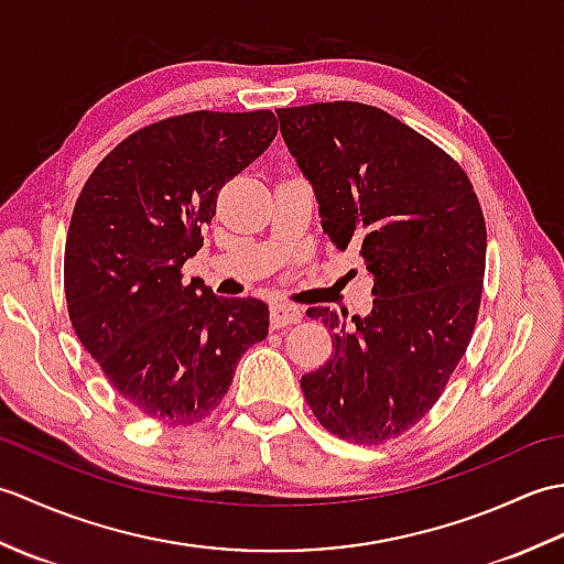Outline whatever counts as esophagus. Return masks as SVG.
<instances>
[{"label":"esophagus","mask_w":564,"mask_h":564,"mask_svg":"<svg viewBox=\"0 0 564 564\" xmlns=\"http://www.w3.org/2000/svg\"><path fill=\"white\" fill-rule=\"evenodd\" d=\"M303 319V310L295 307L291 303H273L271 305V327H289L297 325Z\"/></svg>","instance_id":"esophagus-1"}]
</instances>
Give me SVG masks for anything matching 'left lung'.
Wrapping results in <instances>:
<instances>
[{
	"label": "left lung",
	"instance_id": "8db88e82",
	"mask_svg": "<svg viewBox=\"0 0 564 564\" xmlns=\"http://www.w3.org/2000/svg\"><path fill=\"white\" fill-rule=\"evenodd\" d=\"M285 148L315 191L319 225L358 249L373 310L346 325L329 307V361L301 378L334 436L382 443L414 426L446 388L480 310L487 230L470 178L434 142L376 106L310 104L275 111Z\"/></svg>",
	"mask_w": 564,
	"mask_h": 564
}]
</instances>
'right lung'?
Wrapping results in <instances>:
<instances>
[{
	"label": "right lung",
	"mask_w": 564,
	"mask_h": 564,
	"mask_svg": "<svg viewBox=\"0 0 564 564\" xmlns=\"http://www.w3.org/2000/svg\"><path fill=\"white\" fill-rule=\"evenodd\" d=\"M271 111H194L138 130L87 178L65 245L72 327L111 386L166 426L206 419L269 334L257 297H218L184 261L220 188L263 154Z\"/></svg>",
	"instance_id": "obj_1"
}]
</instances>
